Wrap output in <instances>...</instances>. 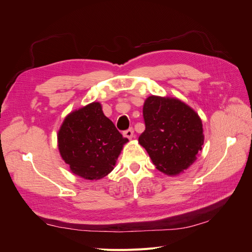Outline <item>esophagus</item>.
Wrapping results in <instances>:
<instances>
[{"mask_svg":"<svg viewBox=\"0 0 252 252\" xmlns=\"http://www.w3.org/2000/svg\"><path fill=\"white\" fill-rule=\"evenodd\" d=\"M124 135L126 136V138H128V139H131L132 136H133V129L132 128L127 129V130L124 131Z\"/></svg>","mask_w":252,"mask_h":252,"instance_id":"1","label":"esophagus"}]
</instances>
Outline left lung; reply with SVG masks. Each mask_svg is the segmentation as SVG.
<instances>
[{"instance_id": "obj_1", "label": "left lung", "mask_w": 252, "mask_h": 252, "mask_svg": "<svg viewBox=\"0 0 252 252\" xmlns=\"http://www.w3.org/2000/svg\"><path fill=\"white\" fill-rule=\"evenodd\" d=\"M145 130L139 143L157 169L174 175L187 169L204 143L199 116L177 98L149 96L144 103Z\"/></svg>"}]
</instances>
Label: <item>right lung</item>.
<instances>
[{
    "instance_id": "1",
    "label": "right lung",
    "mask_w": 252,
    "mask_h": 252,
    "mask_svg": "<svg viewBox=\"0 0 252 252\" xmlns=\"http://www.w3.org/2000/svg\"><path fill=\"white\" fill-rule=\"evenodd\" d=\"M58 141L60 154L73 173L98 180L113 169L128 139L105 117L101 104L94 102L65 119Z\"/></svg>"
}]
</instances>
